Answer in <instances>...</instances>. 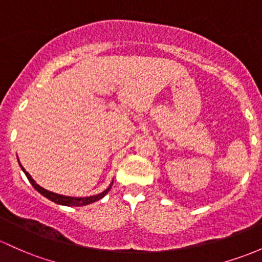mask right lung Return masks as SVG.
Here are the masks:
<instances>
[{
	"label": "right lung",
	"mask_w": 262,
	"mask_h": 262,
	"mask_svg": "<svg viewBox=\"0 0 262 262\" xmlns=\"http://www.w3.org/2000/svg\"><path fill=\"white\" fill-rule=\"evenodd\" d=\"M18 164H19V166H21V168H22V171L25 172V175H26L27 179H29L31 185L35 187V190H37L42 196H45L46 199L51 200V201L55 202V204L63 205V206H86V205L92 204V202H96V201H98V200L105 198V195L108 192L110 188H111V186H112V184H114V181H111L110 186L106 188L105 191H102L101 193H97V195H94V196H87V198H74V196H64V195H60V193L52 192V191H49V190H46V188L41 187L40 185L36 184L35 180H33L32 177H31L30 173L25 170L24 166H22L21 162H19V160H18Z\"/></svg>",
	"instance_id": "obj_1"
}]
</instances>
